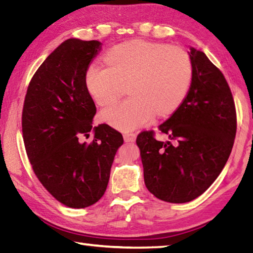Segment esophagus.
Segmentation results:
<instances>
[{"instance_id": "34e87169", "label": "esophagus", "mask_w": 253, "mask_h": 253, "mask_svg": "<svg viewBox=\"0 0 253 253\" xmlns=\"http://www.w3.org/2000/svg\"><path fill=\"white\" fill-rule=\"evenodd\" d=\"M124 139L126 143H134L136 140V134L135 132H125L124 134Z\"/></svg>"}]
</instances>
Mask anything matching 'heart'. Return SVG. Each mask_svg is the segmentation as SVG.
Listing matches in <instances>:
<instances>
[{
  "label": "heart",
  "instance_id": "b5f03b06",
  "mask_svg": "<svg viewBox=\"0 0 253 253\" xmlns=\"http://www.w3.org/2000/svg\"><path fill=\"white\" fill-rule=\"evenodd\" d=\"M106 65L92 62L85 71L88 91L98 105H108L126 90L129 97L101 110V121L123 131L151 123L154 115L173 111L186 96L192 62L186 51L136 40L115 45Z\"/></svg>",
  "mask_w": 253,
  "mask_h": 253
}]
</instances>
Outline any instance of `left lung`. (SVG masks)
I'll use <instances>...</instances> for the list:
<instances>
[{
    "mask_svg": "<svg viewBox=\"0 0 253 253\" xmlns=\"http://www.w3.org/2000/svg\"><path fill=\"white\" fill-rule=\"evenodd\" d=\"M192 83L186 97L158 129L168 142L143 131L144 181L157 199L186 203L203 194L223 169L237 131L232 93L224 76L202 51L190 46Z\"/></svg>",
    "mask_w": 253,
    "mask_h": 253,
    "instance_id": "1",
    "label": "left lung"
}]
</instances>
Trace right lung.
<instances>
[{
  "instance_id": "add662e5",
  "label": "right lung",
  "mask_w": 253,
  "mask_h": 253,
  "mask_svg": "<svg viewBox=\"0 0 253 253\" xmlns=\"http://www.w3.org/2000/svg\"><path fill=\"white\" fill-rule=\"evenodd\" d=\"M101 42L68 39L30 81L22 113L25 149L34 174L59 202L74 209L95 204L108 185L123 135L106 124L92 127L96 106L85 84ZM92 130L91 143L80 136Z\"/></svg>"
}]
</instances>
